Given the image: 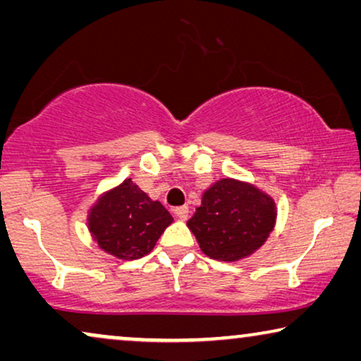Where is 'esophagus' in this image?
I'll use <instances>...</instances> for the list:
<instances>
[{
  "instance_id": "obj_1",
  "label": "esophagus",
  "mask_w": 361,
  "mask_h": 361,
  "mask_svg": "<svg viewBox=\"0 0 361 361\" xmlns=\"http://www.w3.org/2000/svg\"><path fill=\"white\" fill-rule=\"evenodd\" d=\"M174 215L179 220H187V216H189V207H187V205L177 207V209H174Z\"/></svg>"
}]
</instances>
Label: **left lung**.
<instances>
[{"label": "left lung", "instance_id": "obj_1", "mask_svg": "<svg viewBox=\"0 0 361 361\" xmlns=\"http://www.w3.org/2000/svg\"><path fill=\"white\" fill-rule=\"evenodd\" d=\"M274 219V202L268 195L250 184L221 179L205 192L187 226L207 256L235 261L264 243Z\"/></svg>", "mask_w": 361, "mask_h": 361}]
</instances>
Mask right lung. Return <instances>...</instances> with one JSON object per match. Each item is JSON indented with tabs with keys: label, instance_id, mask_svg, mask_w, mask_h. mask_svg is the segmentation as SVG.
<instances>
[{
	"label": "right lung",
	"instance_id": "right-lung-1",
	"mask_svg": "<svg viewBox=\"0 0 361 361\" xmlns=\"http://www.w3.org/2000/svg\"><path fill=\"white\" fill-rule=\"evenodd\" d=\"M172 221L159 202H152L126 179L93 207L88 226L102 250L120 259H137L149 253Z\"/></svg>",
	"mask_w": 361,
	"mask_h": 361
}]
</instances>
